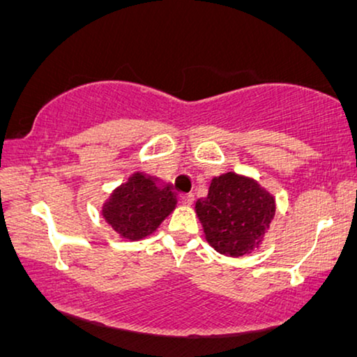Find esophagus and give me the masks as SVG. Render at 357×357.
<instances>
[{
	"instance_id": "esophagus-1",
	"label": "esophagus",
	"mask_w": 357,
	"mask_h": 357,
	"mask_svg": "<svg viewBox=\"0 0 357 357\" xmlns=\"http://www.w3.org/2000/svg\"><path fill=\"white\" fill-rule=\"evenodd\" d=\"M181 200H183L185 205H192L194 194H183V195H181Z\"/></svg>"
}]
</instances>
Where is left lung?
Returning <instances> with one entry per match:
<instances>
[{"label": "left lung", "instance_id": "obj_1", "mask_svg": "<svg viewBox=\"0 0 357 357\" xmlns=\"http://www.w3.org/2000/svg\"><path fill=\"white\" fill-rule=\"evenodd\" d=\"M210 245L226 257L259 247L275 215V200L255 179L236 173L213 178L208 195L195 204Z\"/></svg>", "mask_w": 357, "mask_h": 357}]
</instances>
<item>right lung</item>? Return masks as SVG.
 <instances>
[{"label":"right lung","mask_w":357,"mask_h":357,"mask_svg":"<svg viewBox=\"0 0 357 357\" xmlns=\"http://www.w3.org/2000/svg\"><path fill=\"white\" fill-rule=\"evenodd\" d=\"M155 181L144 173H135L102 206L105 221L128 241L151 236L176 206V194L169 185L157 188Z\"/></svg>","instance_id":"add662e5"}]
</instances>
